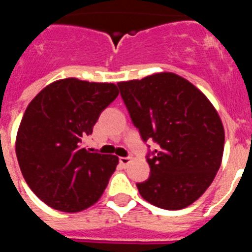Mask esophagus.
<instances>
[{
  "instance_id": "1",
  "label": "esophagus",
  "mask_w": 252,
  "mask_h": 252,
  "mask_svg": "<svg viewBox=\"0 0 252 252\" xmlns=\"http://www.w3.org/2000/svg\"><path fill=\"white\" fill-rule=\"evenodd\" d=\"M131 161V158L130 157H121L120 158V164L124 166L128 165V162Z\"/></svg>"
}]
</instances>
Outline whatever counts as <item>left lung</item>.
<instances>
[{"label":"left lung","instance_id":"obj_1","mask_svg":"<svg viewBox=\"0 0 252 252\" xmlns=\"http://www.w3.org/2000/svg\"><path fill=\"white\" fill-rule=\"evenodd\" d=\"M117 86L141 139L158 145L146 155L150 175L136 184L140 194L159 208H186L206 192L221 166L224 131L217 111L174 73Z\"/></svg>","mask_w":252,"mask_h":252}]
</instances>
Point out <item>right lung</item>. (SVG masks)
Wrapping results in <instances>:
<instances>
[{"instance_id": "add662e5", "label": "right lung", "mask_w": 252, "mask_h": 252, "mask_svg": "<svg viewBox=\"0 0 252 252\" xmlns=\"http://www.w3.org/2000/svg\"><path fill=\"white\" fill-rule=\"evenodd\" d=\"M117 95L112 83L66 78L28 106L16 137L17 161L28 186L49 207L79 212L106 189L119 158L91 153L83 141Z\"/></svg>"}]
</instances>
